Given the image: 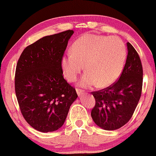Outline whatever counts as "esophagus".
Instances as JSON below:
<instances>
[{"label": "esophagus", "mask_w": 156, "mask_h": 156, "mask_svg": "<svg viewBox=\"0 0 156 156\" xmlns=\"http://www.w3.org/2000/svg\"><path fill=\"white\" fill-rule=\"evenodd\" d=\"M76 93H77L79 97H80V96H82L83 94H84V92H83V90L79 89H76Z\"/></svg>", "instance_id": "34e87169"}]
</instances>
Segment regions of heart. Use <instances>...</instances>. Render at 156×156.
Wrapping results in <instances>:
<instances>
[{"label": "heart", "instance_id": "heart-1", "mask_svg": "<svg viewBox=\"0 0 156 156\" xmlns=\"http://www.w3.org/2000/svg\"><path fill=\"white\" fill-rule=\"evenodd\" d=\"M126 58V46L119 37L86 34L73 43L70 54L62 56L61 66L67 80L73 82L85 65L86 72L79 86L107 87L119 77Z\"/></svg>", "mask_w": 156, "mask_h": 156}]
</instances>
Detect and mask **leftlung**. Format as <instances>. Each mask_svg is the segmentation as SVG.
Instances as JSON below:
<instances>
[{"label": "left lung", "mask_w": 156, "mask_h": 156, "mask_svg": "<svg viewBox=\"0 0 156 156\" xmlns=\"http://www.w3.org/2000/svg\"><path fill=\"white\" fill-rule=\"evenodd\" d=\"M128 55L119 79L113 86L92 92L95 106L91 118L98 126L107 131L120 128L132 116L139 102L143 86L140 59L132 45L127 43Z\"/></svg>", "instance_id": "8db88e82"}]
</instances>
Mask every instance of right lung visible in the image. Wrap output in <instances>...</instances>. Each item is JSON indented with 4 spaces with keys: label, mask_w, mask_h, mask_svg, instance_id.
Returning a JSON list of instances; mask_svg holds the SVG:
<instances>
[{
    "label": "right lung",
    "mask_w": 156,
    "mask_h": 156,
    "mask_svg": "<svg viewBox=\"0 0 156 156\" xmlns=\"http://www.w3.org/2000/svg\"><path fill=\"white\" fill-rule=\"evenodd\" d=\"M73 30L38 40L27 46L16 65L15 90L22 115L32 128L52 132L65 123L77 98L64 79L61 59Z\"/></svg>",
    "instance_id": "add662e5"
}]
</instances>
